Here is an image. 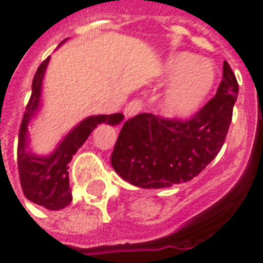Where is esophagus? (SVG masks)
I'll list each match as a JSON object with an SVG mask.
<instances>
[{"mask_svg": "<svg viewBox=\"0 0 263 263\" xmlns=\"http://www.w3.org/2000/svg\"><path fill=\"white\" fill-rule=\"evenodd\" d=\"M142 107L143 104L141 100H134V101H131V103L126 105L125 108L126 118H132V117H135V115L139 114V112L142 111Z\"/></svg>", "mask_w": 263, "mask_h": 263, "instance_id": "obj_1", "label": "esophagus"}]
</instances>
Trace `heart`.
<instances>
[{
	"mask_svg": "<svg viewBox=\"0 0 263 263\" xmlns=\"http://www.w3.org/2000/svg\"><path fill=\"white\" fill-rule=\"evenodd\" d=\"M166 77L176 80L166 91L162 109L171 118H184L198 108L213 88L214 67L192 53H180L169 59Z\"/></svg>",
	"mask_w": 263,
	"mask_h": 263,
	"instance_id": "b5f03b06",
	"label": "heart"
}]
</instances>
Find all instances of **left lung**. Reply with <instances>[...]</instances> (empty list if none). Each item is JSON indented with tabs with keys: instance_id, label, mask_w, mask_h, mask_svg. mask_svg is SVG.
<instances>
[{
	"instance_id": "left-lung-1",
	"label": "left lung",
	"mask_w": 263,
	"mask_h": 263,
	"mask_svg": "<svg viewBox=\"0 0 263 263\" xmlns=\"http://www.w3.org/2000/svg\"><path fill=\"white\" fill-rule=\"evenodd\" d=\"M237 97L238 81L224 62L215 96L187 120L145 112L125 121L111 155L114 171L142 189L192 180L226 142Z\"/></svg>"
}]
</instances>
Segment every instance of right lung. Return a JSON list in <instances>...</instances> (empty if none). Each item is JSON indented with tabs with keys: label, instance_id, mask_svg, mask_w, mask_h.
Wrapping results in <instances>:
<instances>
[{
	"label": "right lung",
	"instance_id": "right-lung-1",
	"mask_svg": "<svg viewBox=\"0 0 263 263\" xmlns=\"http://www.w3.org/2000/svg\"><path fill=\"white\" fill-rule=\"evenodd\" d=\"M49 63V58L37 67L32 81V94L26 105L24 118L20 126L18 137V172L22 192L32 203L42 205L48 210H62L71 201V189L69 184V163L73 155L77 152L92 129L100 124L115 125L120 124L124 115H94L81 121L74 129L62 141L53 154L46 158H37L26 151L28 143V125L32 117L36 112L41 100V88L45 70Z\"/></svg>",
	"mask_w": 263,
	"mask_h": 263
}]
</instances>
